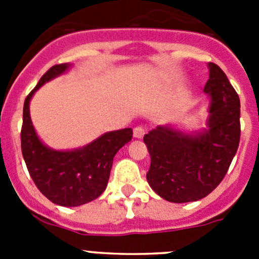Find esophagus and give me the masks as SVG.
<instances>
[{
  "instance_id": "esophagus-1",
  "label": "esophagus",
  "mask_w": 259,
  "mask_h": 259,
  "mask_svg": "<svg viewBox=\"0 0 259 259\" xmlns=\"http://www.w3.org/2000/svg\"><path fill=\"white\" fill-rule=\"evenodd\" d=\"M145 128L143 127V125H137V127L134 128V136L136 137V139H141V137L145 135Z\"/></svg>"
}]
</instances>
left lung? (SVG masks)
<instances>
[{
    "instance_id": "obj_1",
    "label": "left lung",
    "mask_w": 259,
    "mask_h": 259,
    "mask_svg": "<svg viewBox=\"0 0 259 259\" xmlns=\"http://www.w3.org/2000/svg\"><path fill=\"white\" fill-rule=\"evenodd\" d=\"M203 91L210 96L209 130L184 135L158 125L144 136L150 154L146 179L166 201L192 202L206 197L227 174L240 143V98L222 68L209 63Z\"/></svg>"
}]
</instances>
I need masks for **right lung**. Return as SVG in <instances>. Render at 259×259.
I'll list each match as a JSON object with an SVG mask.
<instances>
[{
	"label": "right lung",
	"mask_w": 259,
	"mask_h": 259,
	"mask_svg": "<svg viewBox=\"0 0 259 259\" xmlns=\"http://www.w3.org/2000/svg\"><path fill=\"white\" fill-rule=\"evenodd\" d=\"M68 67V63L50 67L27 96L20 141L23 158L38 191L57 205L79 206L100 197L106 189L114 157L131 141L134 132L132 128L107 132L89 145L71 152H57L41 143L31 122L29 101L42 84L63 74Z\"/></svg>",
	"instance_id": "obj_1"
}]
</instances>
